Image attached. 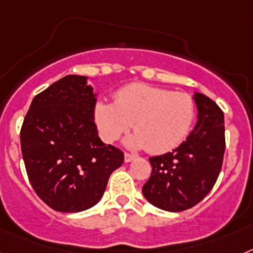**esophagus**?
<instances>
[{
  "instance_id": "obj_1",
  "label": "esophagus",
  "mask_w": 253,
  "mask_h": 253,
  "mask_svg": "<svg viewBox=\"0 0 253 253\" xmlns=\"http://www.w3.org/2000/svg\"><path fill=\"white\" fill-rule=\"evenodd\" d=\"M135 158H136V156L130 154V153H125V162H126V163L131 162V161H133Z\"/></svg>"
}]
</instances>
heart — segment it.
Instances as JSON below:
<instances>
[{
    "instance_id": "obj_1",
    "label": "heart",
    "mask_w": 253,
    "mask_h": 253,
    "mask_svg": "<svg viewBox=\"0 0 253 253\" xmlns=\"http://www.w3.org/2000/svg\"><path fill=\"white\" fill-rule=\"evenodd\" d=\"M197 116V105L186 92L162 87L131 84L117 91L114 103L97 101L94 121L101 139L116 143L132 127L136 132L125 141L127 148H148L162 154L186 139Z\"/></svg>"
}]
</instances>
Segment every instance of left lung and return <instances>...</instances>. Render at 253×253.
<instances>
[{"label": "left lung", "mask_w": 253, "mask_h": 253, "mask_svg": "<svg viewBox=\"0 0 253 253\" xmlns=\"http://www.w3.org/2000/svg\"><path fill=\"white\" fill-rule=\"evenodd\" d=\"M198 121L176 149L150 157L152 175L143 186L148 202L180 212L192 209L211 192L221 171L225 152L224 113L206 95L193 96Z\"/></svg>", "instance_id": "1"}]
</instances>
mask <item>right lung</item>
I'll list each match as a JSON object with an SVG mask.
<instances>
[{
    "instance_id": "1",
    "label": "right lung",
    "mask_w": 253,
    "mask_h": 253,
    "mask_svg": "<svg viewBox=\"0 0 253 253\" xmlns=\"http://www.w3.org/2000/svg\"><path fill=\"white\" fill-rule=\"evenodd\" d=\"M95 104L87 77L69 74L36 95L23 122L20 144L29 181L55 211L91 209L122 166L123 152L97 135Z\"/></svg>"
}]
</instances>
